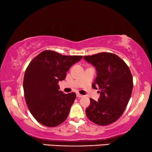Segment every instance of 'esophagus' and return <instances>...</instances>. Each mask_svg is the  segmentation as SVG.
I'll return each instance as SVG.
<instances>
[{"label": "esophagus", "instance_id": "1", "mask_svg": "<svg viewBox=\"0 0 152 152\" xmlns=\"http://www.w3.org/2000/svg\"><path fill=\"white\" fill-rule=\"evenodd\" d=\"M76 96L78 97V98H82V97H83V96L80 94L79 93H76Z\"/></svg>", "mask_w": 152, "mask_h": 152}]
</instances>
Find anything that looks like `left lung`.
Segmentation results:
<instances>
[{"mask_svg": "<svg viewBox=\"0 0 152 152\" xmlns=\"http://www.w3.org/2000/svg\"><path fill=\"white\" fill-rule=\"evenodd\" d=\"M83 58L95 66L97 76L92 86L101 92L98 102L90 99L87 117L97 125L111 124L123 114L131 98L133 77L129 68L116 54L107 52Z\"/></svg>", "mask_w": 152, "mask_h": 152, "instance_id": "left-lung-1", "label": "left lung"}]
</instances>
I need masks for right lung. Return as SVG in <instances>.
Returning a JSON list of instances; mask_svg holds the SVG:
<instances>
[{"label": "right lung", "mask_w": 152, "mask_h": 152, "mask_svg": "<svg viewBox=\"0 0 152 152\" xmlns=\"http://www.w3.org/2000/svg\"><path fill=\"white\" fill-rule=\"evenodd\" d=\"M82 57L46 50L26 68L23 84L26 104L33 116L43 126H57L68 117L76 95L59 91L58 81L65 79L71 66Z\"/></svg>", "instance_id": "obj_1"}]
</instances>
